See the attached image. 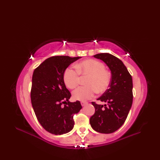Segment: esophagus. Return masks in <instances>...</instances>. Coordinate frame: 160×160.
<instances>
[{"label": "esophagus", "instance_id": "esophagus-1", "mask_svg": "<svg viewBox=\"0 0 160 160\" xmlns=\"http://www.w3.org/2000/svg\"><path fill=\"white\" fill-rule=\"evenodd\" d=\"M87 104V102H81V105H82V107H84Z\"/></svg>", "mask_w": 160, "mask_h": 160}]
</instances>
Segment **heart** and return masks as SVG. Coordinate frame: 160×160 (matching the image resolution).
<instances>
[{
    "label": "heart",
    "instance_id": "heart-1",
    "mask_svg": "<svg viewBox=\"0 0 160 160\" xmlns=\"http://www.w3.org/2000/svg\"><path fill=\"white\" fill-rule=\"evenodd\" d=\"M76 70L67 68L63 74L64 82L67 88L73 89L80 82V77H88L85 80L87 86L80 87L75 90L73 96L75 100L86 101L93 98L96 93H102L109 87L111 82V73L105 69L104 63L89 59L84 60L75 65Z\"/></svg>",
    "mask_w": 160,
    "mask_h": 160
}]
</instances>
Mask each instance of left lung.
Here are the masks:
<instances>
[{
  "label": "left lung",
  "instance_id": "1",
  "mask_svg": "<svg viewBox=\"0 0 160 160\" xmlns=\"http://www.w3.org/2000/svg\"><path fill=\"white\" fill-rule=\"evenodd\" d=\"M107 64L111 71L109 88L98 100L107 104H98L92 102L95 113L90 118L91 127L101 133H112L120 128L127 119L132 103L131 75L122 61L108 53L93 56Z\"/></svg>",
  "mask_w": 160,
  "mask_h": 160
}]
</instances>
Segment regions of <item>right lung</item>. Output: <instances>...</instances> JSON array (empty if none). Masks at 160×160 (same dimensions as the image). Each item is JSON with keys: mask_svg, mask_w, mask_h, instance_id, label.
Listing matches in <instances>:
<instances>
[{"mask_svg": "<svg viewBox=\"0 0 160 160\" xmlns=\"http://www.w3.org/2000/svg\"><path fill=\"white\" fill-rule=\"evenodd\" d=\"M80 57H50L36 67L32 76V104L39 123L50 133L62 135L73 128L74 114L82 108L71 96L63 80L64 71Z\"/></svg>", "mask_w": 160, "mask_h": 160, "instance_id": "1", "label": "right lung"}]
</instances>
